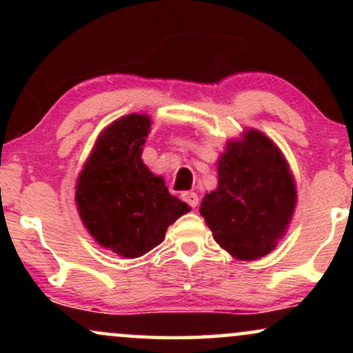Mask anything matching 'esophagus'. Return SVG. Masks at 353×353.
I'll return each instance as SVG.
<instances>
[{
    "label": "esophagus",
    "instance_id": "34e87169",
    "mask_svg": "<svg viewBox=\"0 0 353 353\" xmlns=\"http://www.w3.org/2000/svg\"><path fill=\"white\" fill-rule=\"evenodd\" d=\"M181 197L182 201L188 202L190 208H197V204H199V197H197L196 192H184Z\"/></svg>",
    "mask_w": 353,
    "mask_h": 353
}]
</instances>
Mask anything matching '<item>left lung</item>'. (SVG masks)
Wrapping results in <instances>:
<instances>
[{
	"mask_svg": "<svg viewBox=\"0 0 353 353\" xmlns=\"http://www.w3.org/2000/svg\"><path fill=\"white\" fill-rule=\"evenodd\" d=\"M295 205L297 188L285 156L264 132L247 129L219 156L217 188L199 210L222 249L237 261H257L285 236Z\"/></svg>",
	"mask_w": 353,
	"mask_h": 353,
	"instance_id": "1",
	"label": "left lung"
}]
</instances>
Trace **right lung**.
I'll return each instance as SVG.
<instances>
[{
	"mask_svg": "<svg viewBox=\"0 0 353 353\" xmlns=\"http://www.w3.org/2000/svg\"><path fill=\"white\" fill-rule=\"evenodd\" d=\"M151 124L148 114L132 112L106 125L76 181L84 228L101 247L124 259L159 245L169 225L190 210L141 159Z\"/></svg>",
	"mask_w": 353,
	"mask_h": 353,
	"instance_id": "right-lung-1",
	"label": "right lung"
}]
</instances>
